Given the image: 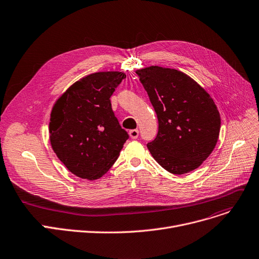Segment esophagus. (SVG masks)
<instances>
[{"label": "esophagus", "instance_id": "obj_1", "mask_svg": "<svg viewBox=\"0 0 259 259\" xmlns=\"http://www.w3.org/2000/svg\"><path fill=\"white\" fill-rule=\"evenodd\" d=\"M139 134H140V132L137 129H132L129 131V135L132 140H136L137 137H139Z\"/></svg>", "mask_w": 259, "mask_h": 259}]
</instances>
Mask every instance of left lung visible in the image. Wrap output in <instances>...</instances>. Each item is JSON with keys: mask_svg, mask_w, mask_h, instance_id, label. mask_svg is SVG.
Returning <instances> with one entry per match:
<instances>
[{"mask_svg": "<svg viewBox=\"0 0 259 259\" xmlns=\"http://www.w3.org/2000/svg\"><path fill=\"white\" fill-rule=\"evenodd\" d=\"M158 118L156 139L147 145L171 174L199 167L213 151L221 129L213 100L186 74L157 65L137 70Z\"/></svg>", "mask_w": 259, "mask_h": 259, "instance_id": "8db88e82", "label": "left lung"}]
</instances>
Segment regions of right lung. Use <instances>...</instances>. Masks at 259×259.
Here are the masks:
<instances>
[{
    "instance_id": "right-lung-1",
    "label": "right lung",
    "mask_w": 259,
    "mask_h": 259,
    "mask_svg": "<svg viewBox=\"0 0 259 259\" xmlns=\"http://www.w3.org/2000/svg\"><path fill=\"white\" fill-rule=\"evenodd\" d=\"M126 78L99 72L75 82L52 109L51 146L74 175L95 180L106 174L129 139L111 108L110 97Z\"/></svg>"
}]
</instances>
